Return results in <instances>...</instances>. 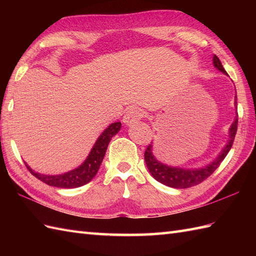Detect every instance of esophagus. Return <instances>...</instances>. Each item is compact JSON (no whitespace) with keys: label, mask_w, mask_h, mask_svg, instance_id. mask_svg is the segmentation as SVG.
<instances>
[{"label":"esophagus","mask_w":256,"mask_h":256,"mask_svg":"<svg viewBox=\"0 0 256 256\" xmlns=\"http://www.w3.org/2000/svg\"><path fill=\"white\" fill-rule=\"evenodd\" d=\"M145 116V112L140 108H128L126 113L123 116V122L126 125H132L134 123H138L140 120H142Z\"/></svg>","instance_id":"1"}]
</instances>
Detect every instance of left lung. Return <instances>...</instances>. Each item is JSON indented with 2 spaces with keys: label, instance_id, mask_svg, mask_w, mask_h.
<instances>
[{
  "label": "left lung",
  "instance_id": "1",
  "mask_svg": "<svg viewBox=\"0 0 256 256\" xmlns=\"http://www.w3.org/2000/svg\"><path fill=\"white\" fill-rule=\"evenodd\" d=\"M214 64L216 68H218L220 70V72L226 74V72L224 70V66H222L220 59L216 55L214 56ZM236 130H238V116L236 118L234 122L232 123L230 128L229 142H228V144L226 145L224 150L219 154L218 158L214 160L211 164H209L206 167L198 168V170H184V168L170 167V166L162 164L160 162H158L155 158L153 153H152V143L148 146V148H146L145 154H144L146 165H148V168L150 172L152 174V176H153L157 182L164 184L168 187L182 189V188H189V187L196 186V184L202 182L209 176H211L216 168L220 166L222 160L226 158V156L228 155V153H229V150L232 148L233 142H234Z\"/></svg>",
  "mask_w": 256,
  "mask_h": 256
}]
</instances>
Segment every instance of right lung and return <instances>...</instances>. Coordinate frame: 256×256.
<instances>
[{"label":"right lung","instance_id":"right-lung-1","mask_svg":"<svg viewBox=\"0 0 256 256\" xmlns=\"http://www.w3.org/2000/svg\"><path fill=\"white\" fill-rule=\"evenodd\" d=\"M121 130V122L112 123L111 125L104 130L99 138L96 140L94 148H92L89 156L86 157V160L81 166H79L76 170L68 172L62 175H42L40 172H35L30 170V166L26 167L28 170L32 175H34L37 179H40V182H45L50 186L58 187V188H77L81 187L84 184H88L92 178H94L98 170H99L101 162L103 160V157L106 155V152L108 148V145L110 143L111 138L114 135L118 134V132Z\"/></svg>","mask_w":256,"mask_h":256}]
</instances>
